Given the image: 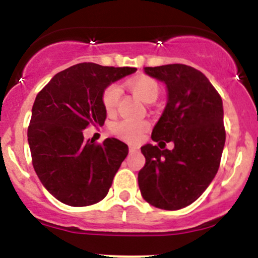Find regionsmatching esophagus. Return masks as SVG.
I'll return each instance as SVG.
<instances>
[{
	"label": "esophagus",
	"instance_id": "esophagus-1",
	"mask_svg": "<svg viewBox=\"0 0 258 258\" xmlns=\"http://www.w3.org/2000/svg\"><path fill=\"white\" fill-rule=\"evenodd\" d=\"M128 150H130V152H131V153H136V152H139L140 147L137 145H130Z\"/></svg>",
	"mask_w": 258,
	"mask_h": 258
}]
</instances>
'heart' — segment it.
<instances>
[{"label":"heart","instance_id":"heart-1","mask_svg":"<svg viewBox=\"0 0 258 258\" xmlns=\"http://www.w3.org/2000/svg\"><path fill=\"white\" fill-rule=\"evenodd\" d=\"M132 92L142 100L150 103L158 96V85L150 77H140L128 82ZM121 100V88L118 85H110L102 95V103L108 113H113ZM148 128V122L135 121V119H122L113 124V132L127 142H137Z\"/></svg>","mask_w":258,"mask_h":258}]
</instances>
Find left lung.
Segmentation results:
<instances>
[{"label":"left lung","instance_id":"left-lung-1","mask_svg":"<svg viewBox=\"0 0 258 258\" xmlns=\"http://www.w3.org/2000/svg\"><path fill=\"white\" fill-rule=\"evenodd\" d=\"M145 74L167 88V103L151 139L175 147L142 146L146 163L139 172L140 191L157 209H183L204 194L220 167L226 141L222 98L191 66L145 67Z\"/></svg>","mask_w":258,"mask_h":258}]
</instances>
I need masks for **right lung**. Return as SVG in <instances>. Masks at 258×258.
<instances>
[{
  "instance_id": "add662e5",
  "label": "right lung",
  "mask_w": 258,
  "mask_h": 258,
  "mask_svg": "<svg viewBox=\"0 0 258 258\" xmlns=\"http://www.w3.org/2000/svg\"><path fill=\"white\" fill-rule=\"evenodd\" d=\"M134 72V67L77 63L54 75L36 96L27 131L32 165L62 204L90 206L108 194L128 146L117 139L86 141L83 130L105 123L103 91Z\"/></svg>"
}]
</instances>
